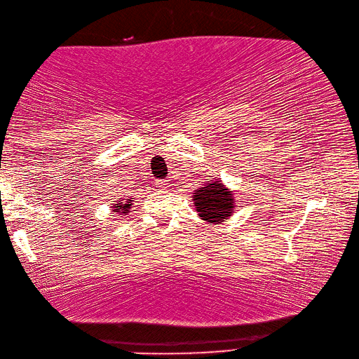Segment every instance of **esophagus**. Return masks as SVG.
<instances>
[{"label":"esophagus","mask_w":359,"mask_h":359,"mask_svg":"<svg viewBox=\"0 0 359 359\" xmlns=\"http://www.w3.org/2000/svg\"><path fill=\"white\" fill-rule=\"evenodd\" d=\"M156 186L161 187V189H165V187H167V181H165V180H159V181L156 182Z\"/></svg>","instance_id":"34e87169"}]
</instances>
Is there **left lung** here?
<instances>
[{
	"instance_id": "8db88e82",
	"label": "left lung",
	"mask_w": 359,
	"mask_h": 359,
	"mask_svg": "<svg viewBox=\"0 0 359 359\" xmlns=\"http://www.w3.org/2000/svg\"><path fill=\"white\" fill-rule=\"evenodd\" d=\"M192 200L198 217L212 224L228 220L236 209V198H233L232 190L224 187L220 180L196 189Z\"/></svg>"
}]
</instances>
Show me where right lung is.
Masks as SVG:
<instances>
[{
    "label": "right lung",
    "mask_w": 359,
    "mask_h": 359,
    "mask_svg": "<svg viewBox=\"0 0 359 359\" xmlns=\"http://www.w3.org/2000/svg\"><path fill=\"white\" fill-rule=\"evenodd\" d=\"M130 201H133V198L126 201V203H122V200H121V203L119 201L114 203L113 204V212H116V214H119V215H127L130 212V208H131Z\"/></svg>",
    "instance_id": "right-lung-1"
}]
</instances>
